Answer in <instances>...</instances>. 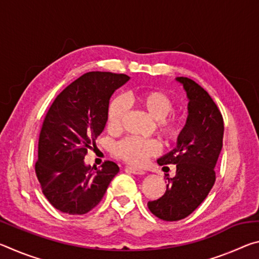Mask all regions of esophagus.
I'll list each match as a JSON object with an SVG mask.
<instances>
[{"instance_id": "obj_1", "label": "esophagus", "mask_w": 259, "mask_h": 259, "mask_svg": "<svg viewBox=\"0 0 259 259\" xmlns=\"http://www.w3.org/2000/svg\"><path fill=\"white\" fill-rule=\"evenodd\" d=\"M125 171H128L130 174H134V175H144V174H145V171H144L143 169L135 168V166H125Z\"/></svg>"}]
</instances>
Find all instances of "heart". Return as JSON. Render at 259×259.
<instances>
[{
    "mask_svg": "<svg viewBox=\"0 0 259 259\" xmlns=\"http://www.w3.org/2000/svg\"><path fill=\"white\" fill-rule=\"evenodd\" d=\"M131 99L143 108L156 122V131L166 143H175L182 137L185 122L182 117L169 116L174 111V100L161 90L146 89L130 95ZM126 112V102L122 96H116L108 104L106 125L111 133L121 128L122 120ZM159 144L153 139H139L126 137L113 146L114 155L130 164H142L148 157L159 152Z\"/></svg>",
    "mask_w": 259,
    "mask_h": 259,
    "instance_id": "1",
    "label": "heart"
}]
</instances>
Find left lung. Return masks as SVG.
I'll return each instance as SVG.
<instances>
[{"instance_id":"1","label":"left lung","mask_w":259,"mask_h":259,"mask_svg":"<svg viewBox=\"0 0 259 259\" xmlns=\"http://www.w3.org/2000/svg\"><path fill=\"white\" fill-rule=\"evenodd\" d=\"M176 81L188 99L185 129L176 147L157 160L160 165L176 164V176L168 178L160 199L147 203L154 216L166 222L187 217L207 198L216 181L213 169L224 136L221 111L207 91L188 77L179 76Z\"/></svg>"}]
</instances>
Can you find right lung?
<instances>
[{"mask_svg":"<svg viewBox=\"0 0 259 259\" xmlns=\"http://www.w3.org/2000/svg\"><path fill=\"white\" fill-rule=\"evenodd\" d=\"M130 80L124 74L89 72L57 96L43 121L35 172L51 205L68 214H84L106 193L119 165L105 161L100 168L84 156L106 125L112 95Z\"/></svg>","mask_w":259,"mask_h":259,"instance_id":"right-lung-1","label":"right lung"}]
</instances>
